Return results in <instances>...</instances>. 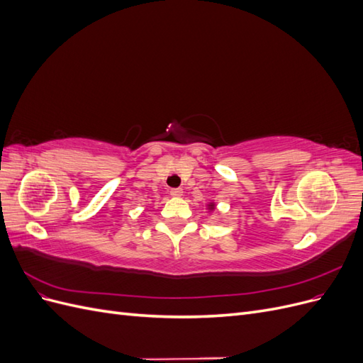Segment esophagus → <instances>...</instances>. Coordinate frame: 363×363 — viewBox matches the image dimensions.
<instances>
[{"label":"esophagus","mask_w":363,"mask_h":363,"mask_svg":"<svg viewBox=\"0 0 363 363\" xmlns=\"http://www.w3.org/2000/svg\"><path fill=\"white\" fill-rule=\"evenodd\" d=\"M171 196H174V199H179V196H182L183 195V189H180V188H177V189H171Z\"/></svg>","instance_id":"1"}]
</instances>
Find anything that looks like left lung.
Here are the masks:
<instances>
[{
  "mask_svg": "<svg viewBox=\"0 0 363 363\" xmlns=\"http://www.w3.org/2000/svg\"><path fill=\"white\" fill-rule=\"evenodd\" d=\"M206 207H207V211H208V212H213V211H215V203H213V201H212V203H208Z\"/></svg>",
  "mask_w": 363,
  "mask_h": 363,
  "instance_id": "obj_1",
  "label": "left lung"
}]
</instances>
